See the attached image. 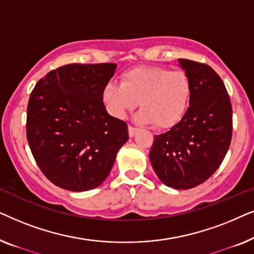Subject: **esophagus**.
Here are the masks:
<instances>
[{
	"label": "esophagus",
	"instance_id": "34e87169",
	"mask_svg": "<svg viewBox=\"0 0 254 254\" xmlns=\"http://www.w3.org/2000/svg\"><path fill=\"white\" fill-rule=\"evenodd\" d=\"M137 130H138L137 128H135V127H133V126H128V135H129L130 137H133L134 135L136 134Z\"/></svg>",
	"mask_w": 254,
	"mask_h": 254
}]
</instances>
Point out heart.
<instances>
[{
  "label": "heart",
  "mask_w": 254,
  "mask_h": 254,
  "mask_svg": "<svg viewBox=\"0 0 254 254\" xmlns=\"http://www.w3.org/2000/svg\"><path fill=\"white\" fill-rule=\"evenodd\" d=\"M192 85L183 70H170L158 65H141L128 69L119 83L104 85L102 97L111 116L124 119L140 105L135 116L141 124H155L158 128L176 126L185 116Z\"/></svg>",
  "instance_id": "1"
}]
</instances>
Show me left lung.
I'll return each mask as SVG.
<instances>
[{"mask_svg": "<svg viewBox=\"0 0 254 254\" xmlns=\"http://www.w3.org/2000/svg\"><path fill=\"white\" fill-rule=\"evenodd\" d=\"M192 92L185 116L155 135L149 158L159 180L176 190L193 189L218 169L230 147L232 107L224 83L208 64L179 59Z\"/></svg>", "mask_w": 254, "mask_h": 254, "instance_id": "obj_1", "label": "left lung"}]
</instances>
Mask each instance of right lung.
<instances>
[{
	"instance_id": "1",
	"label": "right lung",
	"mask_w": 254,
	"mask_h": 254,
	"mask_svg": "<svg viewBox=\"0 0 254 254\" xmlns=\"http://www.w3.org/2000/svg\"><path fill=\"white\" fill-rule=\"evenodd\" d=\"M117 64H65L31 92L26 136L41 172L54 185L84 192L102 185L128 140V127L107 113L103 88Z\"/></svg>"
}]
</instances>
